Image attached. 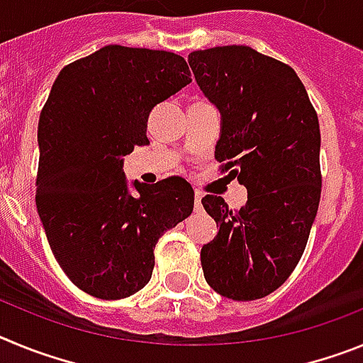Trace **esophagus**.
<instances>
[{
	"mask_svg": "<svg viewBox=\"0 0 363 363\" xmlns=\"http://www.w3.org/2000/svg\"><path fill=\"white\" fill-rule=\"evenodd\" d=\"M194 211H196V213H200L201 211V194L200 192H196V194H194Z\"/></svg>",
	"mask_w": 363,
	"mask_h": 363,
	"instance_id": "obj_1",
	"label": "esophagus"
}]
</instances>
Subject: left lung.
Instances as JSON below:
<instances>
[{"mask_svg": "<svg viewBox=\"0 0 363 363\" xmlns=\"http://www.w3.org/2000/svg\"><path fill=\"white\" fill-rule=\"evenodd\" d=\"M189 65L221 114L214 158L247 189L238 211L201 198L220 227L201 247L203 277L221 296L258 300L291 277L318 213V116L296 72L251 47L194 50Z\"/></svg>", "mask_w": 363, "mask_h": 363, "instance_id": "obj_1", "label": "left lung"}]
</instances>
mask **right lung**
I'll use <instances>...</instances> for the list:
<instances>
[{
  "label": "right lung",
  "instance_id": "add662e5",
  "mask_svg": "<svg viewBox=\"0 0 363 363\" xmlns=\"http://www.w3.org/2000/svg\"><path fill=\"white\" fill-rule=\"evenodd\" d=\"M182 56L107 45L63 67L38 123V214L54 258L76 287L120 300L149 284L154 247L184 221L194 191L179 176L134 182L123 156L147 145L154 107L192 82Z\"/></svg>",
  "mask_w": 363,
  "mask_h": 363
}]
</instances>
